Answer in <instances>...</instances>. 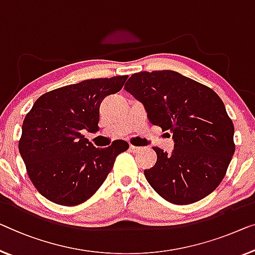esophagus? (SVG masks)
Returning <instances> with one entry per match:
<instances>
[{"instance_id": "esophagus-1", "label": "esophagus", "mask_w": 255, "mask_h": 255, "mask_svg": "<svg viewBox=\"0 0 255 255\" xmlns=\"http://www.w3.org/2000/svg\"><path fill=\"white\" fill-rule=\"evenodd\" d=\"M129 149H130V151H131V152H134V153H136V152H139L140 147H138V146H134V145H130V146H129Z\"/></svg>"}]
</instances>
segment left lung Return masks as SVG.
<instances>
[{
  "mask_svg": "<svg viewBox=\"0 0 255 255\" xmlns=\"http://www.w3.org/2000/svg\"><path fill=\"white\" fill-rule=\"evenodd\" d=\"M125 90L147 119L172 132V153L153 147L157 162L144 170L154 191L172 204L196 203L219 187L235 152L234 124L214 90L175 71L139 72Z\"/></svg>",
  "mask_w": 255,
  "mask_h": 255,
  "instance_id": "1",
  "label": "left lung"
}]
</instances>
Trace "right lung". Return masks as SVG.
I'll use <instances>...</instances> for the list:
<instances>
[{
  "label": "right lung",
  "instance_id": "obj_1",
  "mask_svg": "<svg viewBox=\"0 0 255 255\" xmlns=\"http://www.w3.org/2000/svg\"><path fill=\"white\" fill-rule=\"evenodd\" d=\"M127 75L90 79L49 91L36 100L22 123L19 152L41 195L63 206L88 200L129 144L115 140L95 147L82 130L97 131L100 105L123 88Z\"/></svg>",
  "mask_w": 255,
  "mask_h": 255
}]
</instances>
